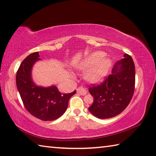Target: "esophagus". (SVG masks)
I'll return each instance as SVG.
<instances>
[{
    "mask_svg": "<svg viewBox=\"0 0 156 156\" xmlns=\"http://www.w3.org/2000/svg\"><path fill=\"white\" fill-rule=\"evenodd\" d=\"M77 93L82 95H85L87 93V90L85 88L83 87H78L77 89Z\"/></svg>",
    "mask_w": 156,
    "mask_h": 156,
    "instance_id": "1",
    "label": "esophagus"
}]
</instances>
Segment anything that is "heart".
Here are the masks:
<instances>
[{
	"label": "heart",
	"instance_id": "b5f03b06",
	"mask_svg": "<svg viewBox=\"0 0 156 156\" xmlns=\"http://www.w3.org/2000/svg\"><path fill=\"white\" fill-rule=\"evenodd\" d=\"M106 54L97 51L90 54L78 64V68L87 71L84 78L90 83H98L107 75L111 66V61L105 58Z\"/></svg>",
	"mask_w": 156,
	"mask_h": 156
}]
</instances>
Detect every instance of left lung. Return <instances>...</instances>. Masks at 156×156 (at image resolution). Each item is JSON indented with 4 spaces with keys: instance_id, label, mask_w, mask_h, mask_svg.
I'll list each match as a JSON object with an SVG mask.
<instances>
[{
    "instance_id": "left-lung-1",
    "label": "left lung",
    "mask_w": 156,
    "mask_h": 156,
    "mask_svg": "<svg viewBox=\"0 0 156 156\" xmlns=\"http://www.w3.org/2000/svg\"><path fill=\"white\" fill-rule=\"evenodd\" d=\"M117 61L111 74L98 86L90 87L93 102L89 108L93 115L99 119H109L119 115L128 106L134 94L135 66L127 54Z\"/></svg>"
}]
</instances>
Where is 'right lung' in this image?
Segmentation results:
<instances>
[{
	"mask_svg": "<svg viewBox=\"0 0 156 156\" xmlns=\"http://www.w3.org/2000/svg\"><path fill=\"white\" fill-rule=\"evenodd\" d=\"M39 58V52L30 54L22 62L16 73V85L26 109L42 121H53L66 111L69 99L76 90L63 94L55 85L38 86L32 79V69Z\"/></svg>",
	"mask_w": 156,
	"mask_h": 156,
	"instance_id": "obj_1",
	"label": "right lung"
}]
</instances>
